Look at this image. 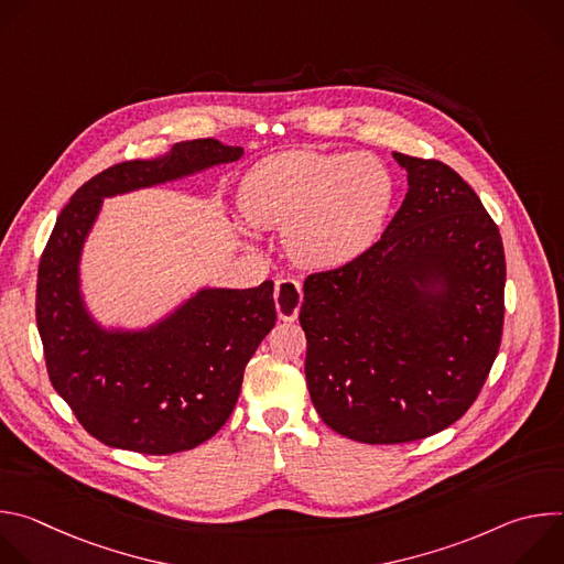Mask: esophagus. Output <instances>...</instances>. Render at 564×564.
Returning a JSON list of instances; mask_svg holds the SVG:
<instances>
[{"label": "esophagus", "mask_w": 564, "mask_h": 564, "mask_svg": "<svg viewBox=\"0 0 564 564\" xmlns=\"http://www.w3.org/2000/svg\"><path fill=\"white\" fill-rule=\"evenodd\" d=\"M274 299H276L279 318L281 321H294L299 316L301 301H303L301 283L296 279H290V276L279 279L276 288H274Z\"/></svg>", "instance_id": "1"}]
</instances>
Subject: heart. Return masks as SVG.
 Segmentation results:
<instances>
[{
    "instance_id": "heart-1",
    "label": "heart",
    "mask_w": 564,
    "mask_h": 564,
    "mask_svg": "<svg viewBox=\"0 0 564 564\" xmlns=\"http://www.w3.org/2000/svg\"><path fill=\"white\" fill-rule=\"evenodd\" d=\"M392 198L381 160L299 149L270 155L238 189L243 216L285 229L292 257L312 268H337L377 238Z\"/></svg>"
}]
</instances>
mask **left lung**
<instances>
[{"label": "left lung", "mask_w": 564, "mask_h": 564, "mask_svg": "<svg viewBox=\"0 0 564 564\" xmlns=\"http://www.w3.org/2000/svg\"><path fill=\"white\" fill-rule=\"evenodd\" d=\"M409 194L381 238L303 283L312 404L364 444H406L455 424L477 399L505 328L507 263L496 220L442 160L392 153ZM447 276L440 300L414 285Z\"/></svg>", "instance_id": "1"}]
</instances>
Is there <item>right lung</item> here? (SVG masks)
<instances>
[{"instance_id":"1","label":"right lung","mask_w":564,"mask_h":564,"mask_svg":"<svg viewBox=\"0 0 564 564\" xmlns=\"http://www.w3.org/2000/svg\"><path fill=\"white\" fill-rule=\"evenodd\" d=\"M240 155V147L198 138L153 160H124L87 181L57 216L35 294L46 372L75 420L107 446L172 455L216 435L236 406L248 361L276 324L274 283L203 290L151 333L105 335L77 296L85 236L105 196Z\"/></svg>"}]
</instances>
